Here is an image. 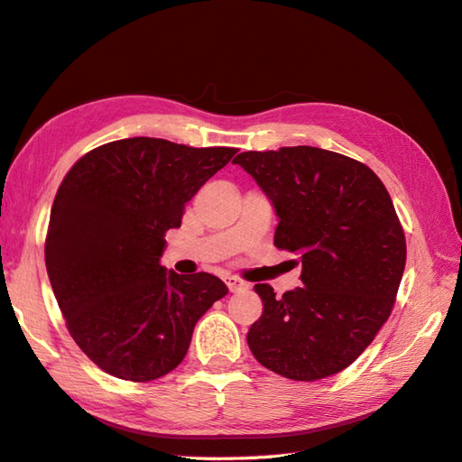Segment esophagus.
Instances as JSON below:
<instances>
[{
    "mask_svg": "<svg viewBox=\"0 0 462 462\" xmlns=\"http://www.w3.org/2000/svg\"><path fill=\"white\" fill-rule=\"evenodd\" d=\"M226 285H228L230 292H238V291L247 289L245 282H244L242 279H238V277H228V279H226Z\"/></svg>",
    "mask_w": 462,
    "mask_h": 462,
    "instance_id": "34e87169",
    "label": "esophagus"
}]
</instances>
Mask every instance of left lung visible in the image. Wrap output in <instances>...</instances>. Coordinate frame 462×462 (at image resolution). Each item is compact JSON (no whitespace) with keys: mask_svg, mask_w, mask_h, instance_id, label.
<instances>
[{"mask_svg":"<svg viewBox=\"0 0 462 462\" xmlns=\"http://www.w3.org/2000/svg\"><path fill=\"white\" fill-rule=\"evenodd\" d=\"M234 163L273 203L275 247L297 254L302 287L255 285L263 314L247 332L254 357L291 381L344 371L394 309L406 238L384 183L357 160L312 146L242 152Z\"/></svg>","mask_w":462,"mask_h":462,"instance_id":"8db88e82","label":"left lung"}]
</instances>
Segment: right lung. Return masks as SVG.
Here are the masks:
<instances>
[{"instance_id":"obj_1","label":"right lung","mask_w":462,"mask_h":462,"mask_svg":"<svg viewBox=\"0 0 462 462\" xmlns=\"http://www.w3.org/2000/svg\"><path fill=\"white\" fill-rule=\"evenodd\" d=\"M236 152L115 140L81 156L58 187L46 273L69 336L105 373L133 383L168 374L199 318L228 294L210 273H165L160 257L187 200Z\"/></svg>"}]
</instances>
